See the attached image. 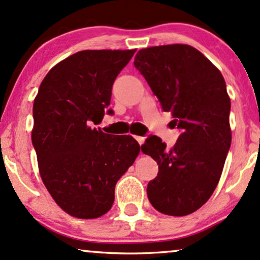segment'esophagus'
<instances>
[{
    "label": "esophagus",
    "instance_id": "34e87169",
    "mask_svg": "<svg viewBox=\"0 0 260 260\" xmlns=\"http://www.w3.org/2000/svg\"><path fill=\"white\" fill-rule=\"evenodd\" d=\"M135 139L137 142L140 143V146L143 145V142H145V137H142V136H135Z\"/></svg>",
    "mask_w": 260,
    "mask_h": 260
}]
</instances>
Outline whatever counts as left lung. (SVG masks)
Segmentation results:
<instances>
[{"label":"left lung","instance_id":"obj_1","mask_svg":"<svg viewBox=\"0 0 260 260\" xmlns=\"http://www.w3.org/2000/svg\"><path fill=\"white\" fill-rule=\"evenodd\" d=\"M134 65L181 130L171 149L156 136L141 147L159 165L147 195L159 212L187 216L211 198L232 145L225 81L207 57L187 44L141 49Z\"/></svg>","mask_w":260,"mask_h":260}]
</instances>
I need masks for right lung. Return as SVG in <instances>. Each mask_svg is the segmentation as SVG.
I'll return each mask as SVG.
<instances>
[{
	"label": "right lung",
	"mask_w": 260,
	"mask_h": 260,
	"mask_svg": "<svg viewBox=\"0 0 260 260\" xmlns=\"http://www.w3.org/2000/svg\"><path fill=\"white\" fill-rule=\"evenodd\" d=\"M135 52L73 54L48 72L35 99L32 145L42 181L77 218H98L111 210L118 179L140 153L134 137L91 127L104 118L115 78Z\"/></svg>",
	"instance_id": "1"
}]
</instances>
